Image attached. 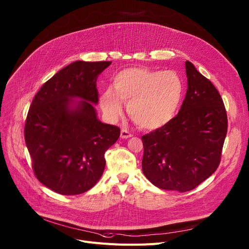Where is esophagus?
Wrapping results in <instances>:
<instances>
[{"label": "esophagus", "instance_id": "34e87169", "mask_svg": "<svg viewBox=\"0 0 249 249\" xmlns=\"http://www.w3.org/2000/svg\"><path fill=\"white\" fill-rule=\"evenodd\" d=\"M120 136H121V138H122V139H127V138L132 137L133 135H132V133H131V132H129L128 130H126V129H122V130H121V134H120Z\"/></svg>", "mask_w": 249, "mask_h": 249}]
</instances>
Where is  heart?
I'll use <instances>...</instances> for the list:
<instances>
[{
    "instance_id": "obj_1",
    "label": "heart",
    "mask_w": 249,
    "mask_h": 249,
    "mask_svg": "<svg viewBox=\"0 0 249 249\" xmlns=\"http://www.w3.org/2000/svg\"><path fill=\"white\" fill-rule=\"evenodd\" d=\"M101 97V107L110 119L122 114L123 103L132 120L141 128L158 129L176 116L184 96L181 77L172 71L144 68L127 69L114 78Z\"/></svg>"
}]
</instances>
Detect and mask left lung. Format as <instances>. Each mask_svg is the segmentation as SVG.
<instances>
[{
	"label": "left lung",
	"mask_w": 249,
	"mask_h": 249,
	"mask_svg": "<svg viewBox=\"0 0 249 249\" xmlns=\"http://www.w3.org/2000/svg\"><path fill=\"white\" fill-rule=\"evenodd\" d=\"M188 89L178 114L142 136V172L154 186L188 192L219 166L227 134V113L218 89L186 61Z\"/></svg>",
	"instance_id": "obj_1"
}]
</instances>
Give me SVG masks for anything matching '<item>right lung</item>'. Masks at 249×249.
Returning <instances> with one entry per match:
<instances>
[{
  "label": "right lung",
  "instance_id": "right-lung-1",
  "mask_svg": "<svg viewBox=\"0 0 249 249\" xmlns=\"http://www.w3.org/2000/svg\"><path fill=\"white\" fill-rule=\"evenodd\" d=\"M112 61L77 60L60 70L35 95L24 137L37 179L60 195L93 188L106 165L105 152L120 136V128L104 124L98 104L97 77ZM72 97L82 100L74 104Z\"/></svg>",
  "mask_w": 249,
  "mask_h": 249
}]
</instances>
